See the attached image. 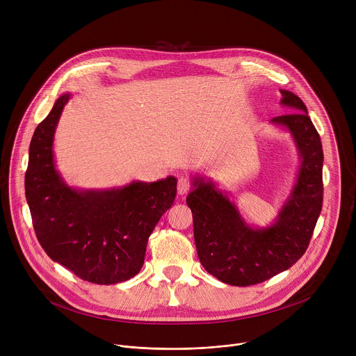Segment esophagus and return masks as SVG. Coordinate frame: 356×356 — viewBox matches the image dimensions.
I'll return each instance as SVG.
<instances>
[{
    "mask_svg": "<svg viewBox=\"0 0 356 356\" xmlns=\"http://www.w3.org/2000/svg\"><path fill=\"white\" fill-rule=\"evenodd\" d=\"M188 190H190V181L187 179H184V177H180L177 180V193L183 195V194L188 193Z\"/></svg>",
    "mask_w": 356,
    "mask_h": 356,
    "instance_id": "obj_1",
    "label": "esophagus"
}]
</instances>
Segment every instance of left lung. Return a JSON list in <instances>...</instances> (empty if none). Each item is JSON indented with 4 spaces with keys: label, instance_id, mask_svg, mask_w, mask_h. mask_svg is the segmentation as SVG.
Returning a JSON list of instances; mask_svg holds the SVG:
<instances>
[{
    "label": "left lung",
    "instance_id": "8db88e82",
    "mask_svg": "<svg viewBox=\"0 0 356 356\" xmlns=\"http://www.w3.org/2000/svg\"><path fill=\"white\" fill-rule=\"evenodd\" d=\"M280 92V104L291 113L270 122L290 132L301 163L276 220L265 228L250 227L229 197L198 175L186 200L193 213L201 265L231 286L258 284L291 268L309 248L321 213L324 155L320 135L302 101L291 91Z\"/></svg>",
    "mask_w": 356,
    "mask_h": 356
}]
</instances>
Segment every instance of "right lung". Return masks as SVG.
I'll use <instances>...</instances> for the list:
<instances>
[{
	"label": "right lung",
	"instance_id": "1",
	"mask_svg": "<svg viewBox=\"0 0 356 356\" xmlns=\"http://www.w3.org/2000/svg\"><path fill=\"white\" fill-rule=\"evenodd\" d=\"M70 92L62 94L36 127L25 194L35 234L47 257L95 284H115L139 273L146 243L172 207L177 179L124 187L81 190L66 184L56 169L55 131Z\"/></svg>",
	"mask_w": 356,
	"mask_h": 356
}]
</instances>
